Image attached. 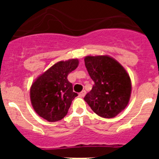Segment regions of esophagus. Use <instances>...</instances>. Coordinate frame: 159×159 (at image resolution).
<instances>
[{
	"mask_svg": "<svg viewBox=\"0 0 159 159\" xmlns=\"http://www.w3.org/2000/svg\"><path fill=\"white\" fill-rule=\"evenodd\" d=\"M85 95H86V91H85V90H83L82 92L79 94L80 97H84V96H85Z\"/></svg>",
	"mask_w": 159,
	"mask_h": 159,
	"instance_id": "obj_1",
	"label": "esophagus"
}]
</instances>
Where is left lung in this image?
I'll list each match as a JSON object with an SVG mask.
<instances>
[{"label":"left lung","instance_id":"left-lung-1","mask_svg":"<svg viewBox=\"0 0 159 159\" xmlns=\"http://www.w3.org/2000/svg\"><path fill=\"white\" fill-rule=\"evenodd\" d=\"M88 74L94 81L84 100L98 116L116 117L128 104L131 82L124 67L108 56H88L84 58Z\"/></svg>","mask_w":159,"mask_h":159}]
</instances>
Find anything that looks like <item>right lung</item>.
Returning <instances> with one entry per match:
<instances>
[{
	"mask_svg": "<svg viewBox=\"0 0 159 159\" xmlns=\"http://www.w3.org/2000/svg\"><path fill=\"white\" fill-rule=\"evenodd\" d=\"M78 59L60 61L36 79L30 89V99L35 111L48 122L66 116L77 93L67 80L69 73L78 67Z\"/></svg>",
	"mask_w": 159,
	"mask_h": 159,
	"instance_id": "right-lung-1",
	"label": "right lung"
}]
</instances>
